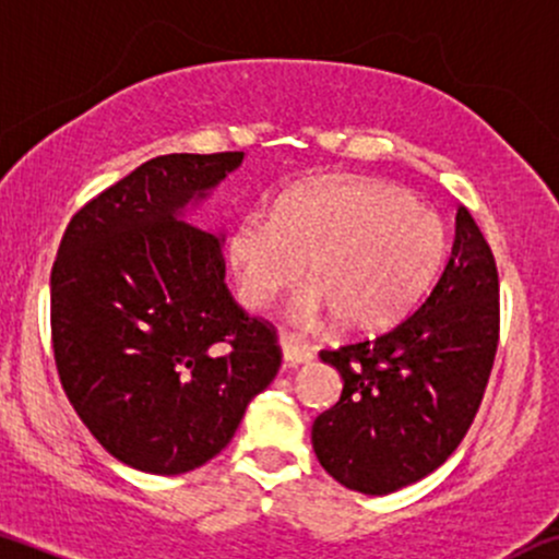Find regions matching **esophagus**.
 <instances>
[{"label":"esophagus","mask_w":559,"mask_h":559,"mask_svg":"<svg viewBox=\"0 0 559 559\" xmlns=\"http://www.w3.org/2000/svg\"><path fill=\"white\" fill-rule=\"evenodd\" d=\"M281 355H284V364L289 366V369H294V366L310 364L312 347L308 345V342L297 340V336L281 334Z\"/></svg>","instance_id":"34e87169"}]
</instances>
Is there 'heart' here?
<instances>
[{"instance_id":"heart-1","label":"heart","mask_w":559,"mask_h":559,"mask_svg":"<svg viewBox=\"0 0 559 559\" xmlns=\"http://www.w3.org/2000/svg\"><path fill=\"white\" fill-rule=\"evenodd\" d=\"M449 254V230L432 206L384 180H334L281 195L273 214L233 225L228 262L236 294L265 310L299 278L292 318L334 316L353 334L401 321L429 292Z\"/></svg>"}]
</instances>
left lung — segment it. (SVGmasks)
Listing matches in <instances>:
<instances>
[{
    "instance_id": "1",
    "label": "left lung",
    "mask_w": 559,
    "mask_h": 559,
    "mask_svg": "<svg viewBox=\"0 0 559 559\" xmlns=\"http://www.w3.org/2000/svg\"><path fill=\"white\" fill-rule=\"evenodd\" d=\"M499 345V273L459 206L451 257L416 312L373 340L323 349L342 395L312 421V451L336 483L384 496L456 451L480 408Z\"/></svg>"
}]
</instances>
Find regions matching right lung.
<instances>
[{
  "label": "right lung",
  "instance_id": "add662e5",
  "mask_svg": "<svg viewBox=\"0 0 559 559\" xmlns=\"http://www.w3.org/2000/svg\"><path fill=\"white\" fill-rule=\"evenodd\" d=\"M241 164V151L151 158L73 214L55 257L60 382L132 469L206 464L278 373L275 334L225 286V230L193 223Z\"/></svg>",
  "mask_w": 559,
  "mask_h": 559
}]
</instances>
